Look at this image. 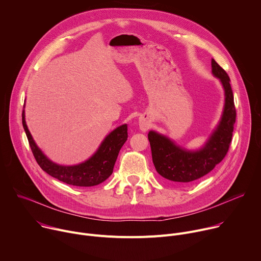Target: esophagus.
Returning a JSON list of instances; mask_svg holds the SVG:
<instances>
[{
    "label": "esophagus",
    "instance_id": "34e87169",
    "mask_svg": "<svg viewBox=\"0 0 261 261\" xmlns=\"http://www.w3.org/2000/svg\"><path fill=\"white\" fill-rule=\"evenodd\" d=\"M139 128L141 131H146L148 128H150V122H148V120L145 118H140L139 119Z\"/></svg>",
    "mask_w": 261,
    "mask_h": 261
}]
</instances>
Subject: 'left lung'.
I'll list each match as a JSON object with an SVG mask.
<instances>
[{
  "instance_id": "8db88e82",
  "label": "left lung",
  "mask_w": 261,
  "mask_h": 261,
  "mask_svg": "<svg viewBox=\"0 0 261 261\" xmlns=\"http://www.w3.org/2000/svg\"><path fill=\"white\" fill-rule=\"evenodd\" d=\"M212 72L224 89L225 104L219 125L204 146L198 151H188L155 131L147 134L155 168L162 177L170 181L188 184L204 176L224 159L228 152L237 118L230 79L214 59Z\"/></svg>"
}]
</instances>
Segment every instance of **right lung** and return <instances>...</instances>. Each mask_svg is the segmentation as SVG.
<instances>
[{"mask_svg":"<svg viewBox=\"0 0 261 261\" xmlns=\"http://www.w3.org/2000/svg\"><path fill=\"white\" fill-rule=\"evenodd\" d=\"M21 117L22 126L37 163L55 178L77 187H92L107 179L113 173L119 152L128 138V128L125 124L110 132L90 159L77 165L63 166L50 161L37 146L25 124L24 110H22Z\"/></svg>","mask_w":261,"mask_h":261,"instance_id":"add662e5","label":"right lung"}]
</instances>
